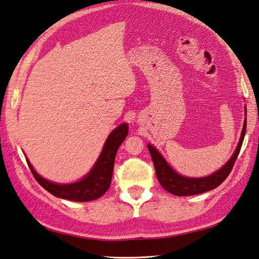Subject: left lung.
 <instances>
[{
  "instance_id": "obj_1",
  "label": "left lung",
  "mask_w": 259,
  "mask_h": 259,
  "mask_svg": "<svg viewBox=\"0 0 259 259\" xmlns=\"http://www.w3.org/2000/svg\"><path fill=\"white\" fill-rule=\"evenodd\" d=\"M246 126L247 120L245 119L240 141H239L237 149L231 159L229 160L219 171L204 178H188L178 175L175 170H172L170 165H168L167 162H165V160L161 157V154L158 152L157 149L149 144L148 149L151 153L155 174H157V177L161 186L167 190V192L176 195V196H190V195L202 194L220 186L224 180L227 179L229 174L231 172L233 164H235L239 152H240L243 139H245Z\"/></svg>"
}]
</instances>
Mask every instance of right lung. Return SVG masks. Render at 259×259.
I'll use <instances>...</instances> for the list:
<instances>
[{"label":"right lung","mask_w":259,"mask_h":259,"mask_svg":"<svg viewBox=\"0 0 259 259\" xmlns=\"http://www.w3.org/2000/svg\"><path fill=\"white\" fill-rule=\"evenodd\" d=\"M127 134V124H121L111 132L95 167L92 168L87 177L74 184L61 185L48 182L33 170L32 165L28 160L27 162L38 184L45 188L47 192L53 194L54 196L75 202L92 201V199L99 198L108 190L111 183V177H113L117 150H118L120 144L124 142Z\"/></svg>","instance_id":"obj_1"}]
</instances>
